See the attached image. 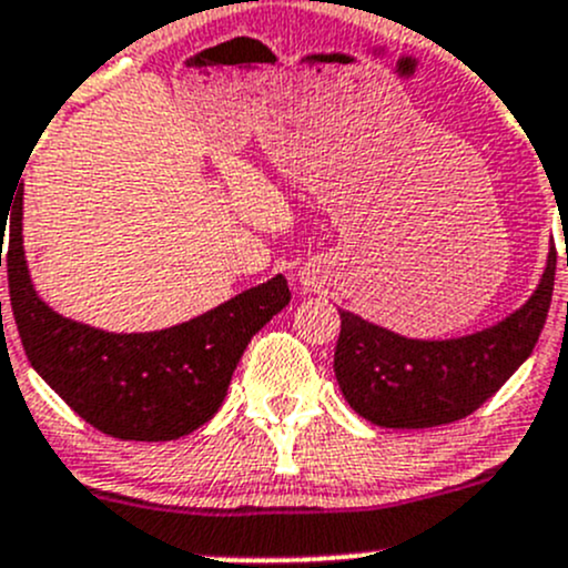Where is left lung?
Instances as JSON below:
<instances>
[{"label": "left lung", "instance_id": "left-lung-1", "mask_svg": "<svg viewBox=\"0 0 568 568\" xmlns=\"http://www.w3.org/2000/svg\"><path fill=\"white\" fill-rule=\"evenodd\" d=\"M552 285L549 247L541 283L517 313L454 341H412L341 311L335 376L343 398L359 417L385 428H432L473 415L530 357Z\"/></svg>", "mask_w": 568, "mask_h": 568}]
</instances>
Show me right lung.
<instances>
[{
	"label": "right lung",
	"mask_w": 568,
	"mask_h": 568,
	"mask_svg": "<svg viewBox=\"0 0 568 568\" xmlns=\"http://www.w3.org/2000/svg\"><path fill=\"white\" fill-rule=\"evenodd\" d=\"M2 261L32 368L90 426L136 443L178 439L209 423L225 400L250 337L291 302L288 283L277 274L186 324L112 335L62 318L36 294L21 247V214H13L0 266Z\"/></svg>",
	"instance_id": "obj_1"
}]
</instances>
